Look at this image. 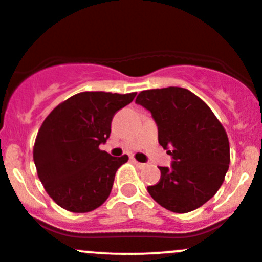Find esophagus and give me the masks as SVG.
Masks as SVG:
<instances>
[{"label": "esophagus", "mask_w": 262, "mask_h": 262, "mask_svg": "<svg viewBox=\"0 0 262 262\" xmlns=\"http://www.w3.org/2000/svg\"><path fill=\"white\" fill-rule=\"evenodd\" d=\"M132 161H134L135 165H136L137 168H140V169H142V168H145V166H146V164H144V163H139V161L135 160V159H132Z\"/></svg>", "instance_id": "1"}]
</instances>
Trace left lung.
<instances>
[{
    "label": "left lung",
    "mask_w": 262,
    "mask_h": 262,
    "mask_svg": "<svg viewBox=\"0 0 262 262\" xmlns=\"http://www.w3.org/2000/svg\"><path fill=\"white\" fill-rule=\"evenodd\" d=\"M136 103L149 110L158 125L159 144L172 156L159 166L160 180L147 191L161 207L188 213L217 193L230 166V141L212 110L180 87L140 92Z\"/></svg>",
    "instance_id": "8db88e82"
}]
</instances>
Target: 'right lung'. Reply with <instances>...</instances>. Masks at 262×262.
<instances>
[{
    "instance_id": "1",
    "label": "right lung",
    "mask_w": 262,
    "mask_h": 262,
    "mask_svg": "<svg viewBox=\"0 0 262 262\" xmlns=\"http://www.w3.org/2000/svg\"><path fill=\"white\" fill-rule=\"evenodd\" d=\"M135 96L136 92H80L58 104L44 120L32 156L40 182L61 208L91 212L108 198L116 171L128 156L115 158L99 145L110 137L115 113Z\"/></svg>"
}]
</instances>
